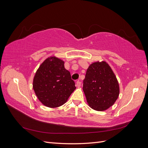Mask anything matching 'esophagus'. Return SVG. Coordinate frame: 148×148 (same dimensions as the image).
Masks as SVG:
<instances>
[{
	"label": "esophagus",
	"instance_id": "34e87169",
	"mask_svg": "<svg viewBox=\"0 0 148 148\" xmlns=\"http://www.w3.org/2000/svg\"><path fill=\"white\" fill-rule=\"evenodd\" d=\"M81 84H82V83L78 80V81H77V83H76V86H77L78 88H79V87L81 86Z\"/></svg>",
	"mask_w": 148,
	"mask_h": 148
}]
</instances>
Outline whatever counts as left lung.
Instances as JSON below:
<instances>
[{"label": "left lung", "mask_w": 148, "mask_h": 148, "mask_svg": "<svg viewBox=\"0 0 148 148\" xmlns=\"http://www.w3.org/2000/svg\"><path fill=\"white\" fill-rule=\"evenodd\" d=\"M83 89L89 107L97 111L109 109L119 96V84L105 61L94 62L87 69Z\"/></svg>", "instance_id": "1"}]
</instances>
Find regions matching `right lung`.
I'll return each instance as SVG.
<instances>
[{
    "mask_svg": "<svg viewBox=\"0 0 148 148\" xmlns=\"http://www.w3.org/2000/svg\"><path fill=\"white\" fill-rule=\"evenodd\" d=\"M33 88L42 104L51 108L61 106L76 89L64 62L56 57H48L39 66L33 79Z\"/></svg>",
    "mask_w": 148,
    "mask_h": 148,
    "instance_id": "right-lung-1",
    "label": "right lung"
}]
</instances>
